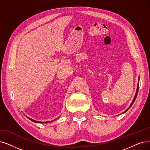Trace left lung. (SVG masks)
<instances>
[{
  "label": "left lung",
  "instance_id": "obj_1",
  "mask_svg": "<svg viewBox=\"0 0 150 150\" xmlns=\"http://www.w3.org/2000/svg\"><path fill=\"white\" fill-rule=\"evenodd\" d=\"M139 84H138V87H137V91H136V93H135V97H134V100L132 101V103L130 104V107L129 108H130V106L133 105V103H134V102L135 101V99H136V98H137V93H138V91H139ZM129 108L128 109H127L126 110H125V111H124V112H126L129 109Z\"/></svg>",
  "mask_w": 150,
  "mask_h": 150
}]
</instances>
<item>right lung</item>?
<instances>
[{
  "instance_id": "obj_1",
  "label": "right lung",
  "mask_w": 150,
  "mask_h": 150,
  "mask_svg": "<svg viewBox=\"0 0 150 150\" xmlns=\"http://www.w3.org/2000/svg\"><path fill=\"white\" fill-rule=\"evenodd\" d=\"M29 119H30V120H31L32 121H33V122H39V121H35V120H34V119H31V118H29V117H28ZM48 122H50V121H47V122H45V123H48ZM40 123H44V122H40Z\"/></svg>"
}]
</instances>
